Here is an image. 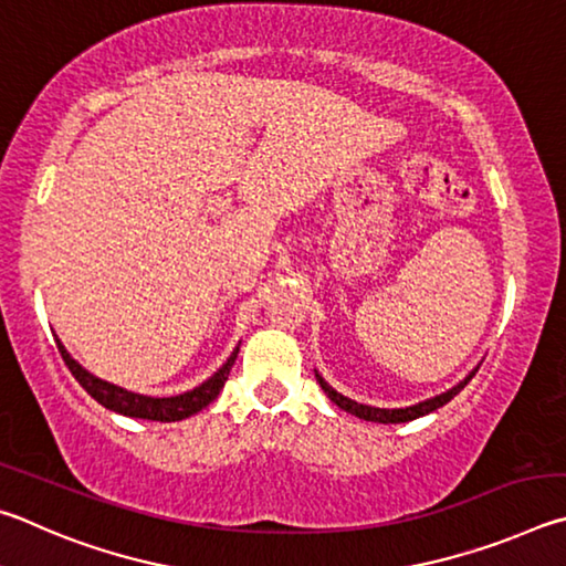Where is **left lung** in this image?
Segmentation results:
<instances>
[{
    "label": "left lung",
    "mask_w": 566,
    "mask_h": 566,
    "mask_svg": "<svg viewBox=\"0 0 566 566\" xmlns=\"http://www.w3.org/2000/svg\"><path fill=\"white\" fill-rule=\"evenodd\" d=\"M478 370H480V365L468 375V378L454 385V388L444 390V392H440V395H434V398H428V400H422V402L408 405V408H375V405H363V402H358V400L345 398V395L338 392V390H333V385L325 382L321 373H315V380L321 382V388L325 390V395H328V398H331L335 405H338L340 410L355 415V418L368 420V422L398 424V422L418 420V418H422V415H430V412H434L438 408H442V405H448V402L454 398V395H458V392L464 388V385H468V382L474 378V373H478Z\"/></svg>",
    "instance_id": "1"
}]
</instances>
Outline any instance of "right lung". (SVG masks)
I'll use <instances>...</instances> for the list:
<instances>
[{"label":"right lung","instance_id":"1","mask_svg":"<svg viewBox=\"0 0 566 566\" xmlns=\"http://www.w3.org/2000/svg\"><path fill=\"white\" fill-rule=\"evenodd\" d=\"M56 348H59V353H62L66 368L72 370L78 385H82V388L92 395L96 402H102L106 410H114L118 415H126V418H138V420L178 422V420L191 418V415H196V412H201L206 405H211L218 398V392L223 390L228 373H231L233 363L238 358V348H241V345H235L233 353L228 355V360L211 375V378L203 380L198 388L186 390L181 395H171V398H151V395H142V392L118 388V385L96 378V375L82 368V365H78L72 355H69L64 343L59 338H56Z\"/></svg>","mask_w":566,"mask_h":566}]
</instances>
